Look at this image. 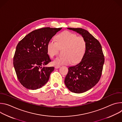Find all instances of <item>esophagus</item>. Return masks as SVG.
Masks as SVG:
<instances>
[{
  "mask_svg": "<svg viewBox=\"0 0 122 122\" xmlns=\"http://www.w3.org/2000/svg\"><path fill=\"white\" fill-rule=\"evenodd\" d=\"M60 67V66H57V65H56V66H55V67L56 68H59Z\"/></svg>",
  "mask_w": 122,
  "mask_h": 122,
  "instance_id": "obj_1",
  "label": "esophagus"
}]
</instances>
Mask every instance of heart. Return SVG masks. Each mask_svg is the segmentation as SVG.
Returning a JSON list of instances; mask_svg holds the SVG:
<instances>
[{"label": "heart", "instance_id": "heart-1", "mask_svg": "<svg viewBox=\"0 0 122 122\" xmlns=\"http://www.w3.org/2000/svg\"><path fill=\"white\" fill-rule=\"evenodd\" d=\"M57 41L54 39L50 40L47 45L48 54L51 58L57 55L59 48H63V56L55 59L54 65H68L77 64L83 58L87 49V43L82 37H78L71 32L66 31L56 37Z\"/></svg>", "mask_w": 122, "mask_h": 122}]
</instances>
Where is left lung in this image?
Returning <instances> with one entry per match:
<instances>
[{"instance_id": "1", "label": "left lung", "mask_w": 122, "mask_h": 122, "mask_svg": "<svg viewBox=\"0 0 122 122\" xmlns=\"http://www.w3.org/2000/svg\"><path fill=\"white\" fill-rule=\"evenodd\" d=\"M84 38L87 43L85 54L77 65L68 68L65 79L66 87L71 92L82 93L91 89L99 81L104 63V56L99 42L92 35L81 28H67Z\"/></svg>"}]
</instances>
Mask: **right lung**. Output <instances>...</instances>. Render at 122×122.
Returning a JSON list of instances; mask_svg holds the SVG:
<instances>
[{
  "instance_id": "add662e5",
  "label": "right lung",
  "mask_w": 122,
  "mask_h": 122,
  "mask_svg": "<svg viewBox=\"0 0 122 122\" xmlns=\"http://www.w3.org/2000/svg\"><path fill=\"white\" fill-rule=\"evenodd\" d=\"M61 29L44 27L34 30L17 44L13 66L17 78L26 88L36 90L48 82L54 67L44 66L51 61L47 45Z\"/></svg>"
}]
</instances>
